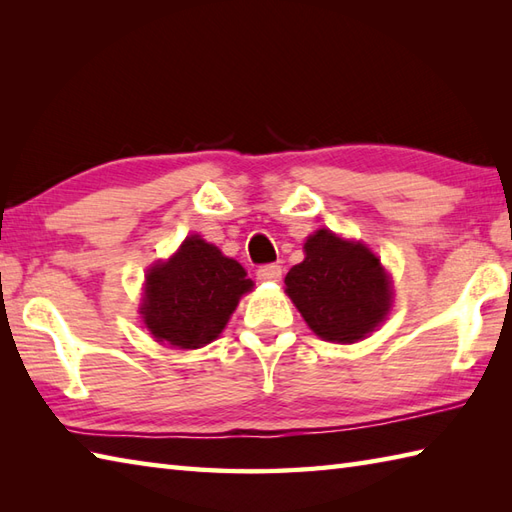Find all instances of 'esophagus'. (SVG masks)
<instances>
[{"label":"esophagus","mask_w":512,"mask_h":512,"mask_svg":"<svg viewBox=\"0 0 512 512\" xmlns=\"http://www.w3.org/2000/svg\"><path fill=\"white\" fill-rule=\"evenodd\" d=\"M257 279L259 281H279L281 279V266L277 264H264L257 268Z\"/></svg>","instance_id":"34e87169"}]
</instances>
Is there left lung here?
Masks as SVG:
<instances>
[{
  "label": "left lung",
  "mask_w": 512,
  "mask_h": 512,
  "mask_svg": "<svg viewBox=\"0 0 512 512\" xmlns=\"http://www.w3.org/2000/svg\"><path fill=\"white\" fill-rule=\"evenodd\" d=\"M303 248L306 259L286 275V292L301 317L325 341L363 339L389 312V281L376 255L325 228Z\"/></svg>",
  "instance_id": "8db88e82"
}]
</instances>
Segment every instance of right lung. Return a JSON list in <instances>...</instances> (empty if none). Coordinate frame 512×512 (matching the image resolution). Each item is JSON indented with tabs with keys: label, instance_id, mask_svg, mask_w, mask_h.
I'll return each mask as SVG.
<instances>
[{
	"label": "right lung",
	"instance_id": "obj_1",
	"mask_svg": "<svg viewBox=\"0 0 512 512\" xmlns=\"http://www.w3.org/2000/svg\"><path fill=\"white\" fill-rule=\"evenodd\" d=\"M253 288L246 270L193 235L147 275L145 325L158 341L195 350L220 336L239 297Z\"/></svg>",
	"mask_w": 512,
	"mask_h": 512
}]
</instances>
